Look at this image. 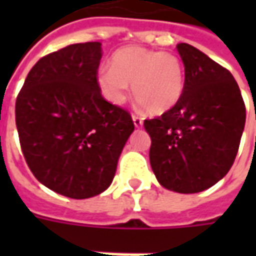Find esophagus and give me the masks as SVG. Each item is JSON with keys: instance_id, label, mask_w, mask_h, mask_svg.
<instances>
[{"instance_id": "obj_1", "label": "esophagus", "mask_w": 256, "mask_h": 256, "mask_svg": "<svg viewBox=\"0 0 256 256\" xmlns=\"http://www.w3.org/2000/svg\"><path fill=\"white\" fill-rule=\"evenodd\" d=\"M133 122H134V126L136 128H141L142 124H144V120H142V118L138 116V115H136V114H133Z\"/></svg>"}]
</instances>
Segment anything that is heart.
Listing matches in <instances>:
<instances>
[{"instance_id": "1", "label": "heart", "mask_w": 256, "mask_h": 256, "mask_svg": "<svg viewBox=\"0 0 256 256\" xmlns=\"http://www.w3.org/2000/svg\"><path fill=\"white\" fill-rule=\"evenodd\" d=\"M97 84L112 104L133 96L145 110L162 115L177 106L185 90V66L177 54L141 46H124L112 54L111 67H101Z\"/></svg>"}]
</instances>
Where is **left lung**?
Segmentation results:
<instances>
[{
	"mask_svg": "<svg viewBox=\"0 0 256 256\" xmlns=\"http://www.w3.org/2000/svg\"><path fill=\"white\" fill-rule=\"evenodd\" d=\"M185 66L181 100L162 116L145 119L150 162L166 189L198 193L225 177L236 159L246 106L229 70L189 44H178Z\"/></svg>",
	"mask_w": 256,
	"mask_h": 256,
	"instance_id": "left-lung-1",
	"label": "left lung"
}]
</instances>
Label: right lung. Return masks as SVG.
Returning a JSON list of instances; mask_svg holds the SVG:
<instances>
[{
    "label": "right lung",
    "instance_id": "add662e5",
    "mask_svg": "<svg viewBox=\"0 0 256 256\" xmlns=\"http://www.w3.org/2000/svg\"><path fill=\"white\" fill-rule=\"evenodd\" d=\"M100 60V42L49 53L31 68L16 98V128L31 172L71 198H93L111 185L134 130L130 112L101 94Z\"/></svg>",
    "mask_w": 256,
    "mask_h": 256
}]
</instances>
